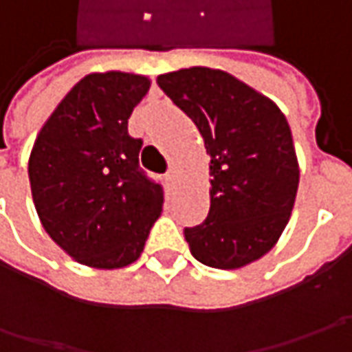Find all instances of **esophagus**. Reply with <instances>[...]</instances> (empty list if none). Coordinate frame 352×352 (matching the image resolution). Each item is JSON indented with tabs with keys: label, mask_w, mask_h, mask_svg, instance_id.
<instances>
[{
	"label": "esophagus",
	"mask_w": 352,
	"mask_h": 352,
	"mask_svg": "<svg viewBox=\"0 0 352 352\" xmlns=\"http://www.w3.org/2000/svg\"><path fill=\"white\" fill-rule=\"evenodd\" d=\"M166 178H168V182H170V184H176V180H178V172H176V170H174V168L168 170V174H166Z\"/></svg>",
	"instance_id": "esophagus-1"
}]
</instances>
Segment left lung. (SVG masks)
Wrapping results in <instances>:
<instances>
[{
    "instance_id": "1",
    "label": "left lung",
    "mask_w": 352,
    "mask_h": 352,
    "mask_svg": "<svg viewBox=\"0 0 352 352\" xmlns=\"http://www.w3.org/2000/svg\"><path fill=\"white\" fill-rule=\"evenodd\" d=\"M199 129L210 155V213L184 236L194 258L233 270L258 261L288 225L300 168L278 105L223 70L192 66L156 78Z\"/></svg>"
}]
</instances>
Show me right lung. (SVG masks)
Segmentation results:
<instances>
[{
	"label": "right lung",
	"instance_id": "obj_1",
	"mask_svg": "<svg viewBox=\"0 0 352 352\" xmlns=\"http://www.w3.org/2000/svg\"><path fill=\"white\" fill-rule=\"evenodd\" d=\"M146 76L82 78L36 135L29 156L34 210L48 236L91 268H123L141 256L164 192L139 168L142 141L129 135Z\"/></svg>",
	"mask_w": 352,
	"mask_h": 352
}]
</instances>
